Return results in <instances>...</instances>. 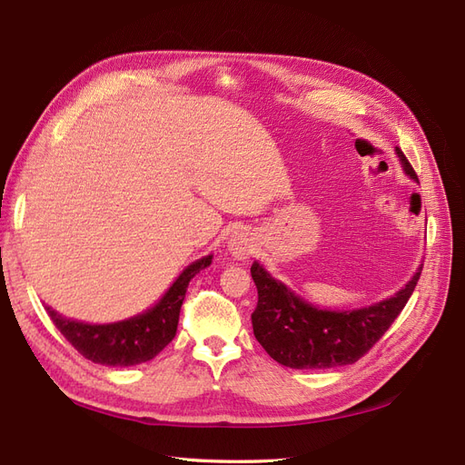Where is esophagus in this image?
I'll list each match as a JSON object with an SVG mask.
<instances>
[{"mask_svg": "<svg viewBox=\"0 0 465 465\" xmlns=\"http://www.w3.org/2000/svg\"><path fill=\"white\" fill-rule=\"evenodd\" d=\"M254 239L248 232H234L229 241V251L236 258H248L254 252Z\"/></svg>", "mask_w": 465, "mask_h": 465, "instance_id": "1", "label": "esophagus"}]
</instances>
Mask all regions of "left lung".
I'll return each instance as SVG.
<instances>
[{"mask_svg": "<svg viewBox=\"0 0 465 465\" xmlns=\"http://www.w3.org/2000/svg\"><path fill=\"white\" fill-rule=\"evenodd\" d=\"M404 173L418 181L411 162L396 147ZM258 290L252 312V330L266 353L290 369H330L351 365L369 353L371 347L399 318L420 280L418 268L412 280L396 296L353 312H327L302 298L272 278L258 262L251 268Z\"/></svg>", "mask_w": 465, "mask_h": 465, "instance_id": "obj_1", "label": "left lung"}]
</instances>
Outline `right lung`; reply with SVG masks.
<instances>
[{
    "mask_svg": "<svg viewBox=\"0 0 465 465\" xmlns=\"http://www.w3.org/2000/svg\"><path fill=\"white\" fill-rule=\"evenodd\" d=\"M213 256H205L187 266L160 303L126 322L90 325L66 320L51 308H47V313L56 330L84 359L110 367L140 365L153 359L165 345L172 343L189 282L197 272L207 268Z\"/></svg>",
    "mask_w": 465,
    "mask_h": 465,
    "instance_id": "1",
    "label": "right lung"
}]
</instances>
